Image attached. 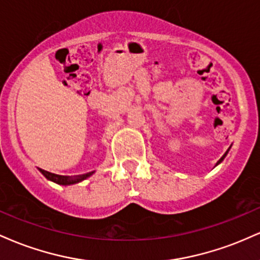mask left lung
<instances>
[{
    "instance_id": "1",
    "label": "left lung",
    "mask_w": 260,
    "mask_h": 260,
    "mask_svg": "<svg viewBox=\"0 0 260 260\" xmlns=\"http://www.w3.org/2000/svg\"><path fill=\"white\" fill-rule=\"evenodd\" d=\"M226 154H228V151H226V153H225V154H223V156L221 157V159H220V160H219V162H221V161L223 160V157H225V156H226ZM219 162H217V164H219Z\"/></svg>"
}]
</instances>
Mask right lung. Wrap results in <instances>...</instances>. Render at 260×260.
Returning <instances> with one entry per match:
<instances>
[{
  "instance_id": "1",
  "label": "right lung",
  "mask_w": 260,
  "mask_h": 260,
  "mask_svg": "<svg viewBox=\"0 0 260 260\" xmlns=\"http://www.w3.org/2000/svg\"><path fill=\"white\" fill-rule=\"evenodd\" d=\"M39 170H40L41 174H43L45 177L47 178V180L55 182V183H58V184H63V186H68V184H73V183H78V182L85 180L86 177H89V176L94 174V172H88V174L77 176V177H68V176H61V175L51 174V172L45 171V170H43V169H39Z\"/></svg>"
}]
</instances>
